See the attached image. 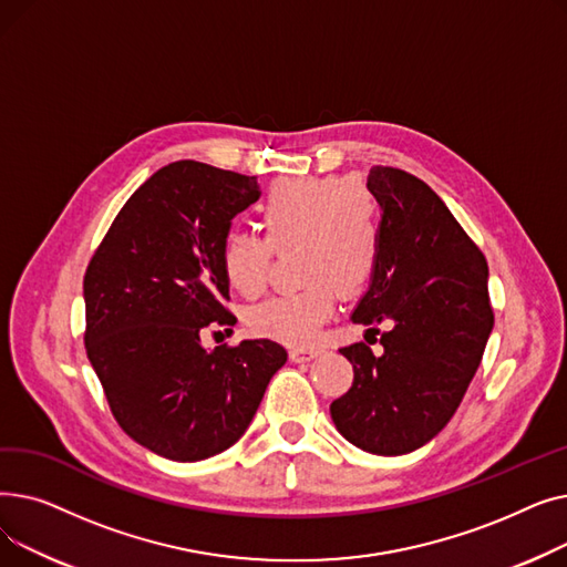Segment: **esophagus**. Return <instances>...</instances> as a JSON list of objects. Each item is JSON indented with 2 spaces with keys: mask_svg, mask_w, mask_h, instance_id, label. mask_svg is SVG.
I'll use <instances>...</instances> for the list:
<instances>
[{
  "mask_svg": "<svg viewBox=\"0 0 567 567\" xmlns=\"http://www.w3.org/2000/svg\"><path fill=\"white\" fill-rule=\"evenodd\" d=\"M321 351L317 349V347H308V349H291L289 351V359L293 361V363H306V361H312V359H317Z\"/></svg>",
  "mask_w": 567,
  "mask_h": 567,
  "instance_id": "34e87169",
  "label": "esophagus"
}]
</instances>
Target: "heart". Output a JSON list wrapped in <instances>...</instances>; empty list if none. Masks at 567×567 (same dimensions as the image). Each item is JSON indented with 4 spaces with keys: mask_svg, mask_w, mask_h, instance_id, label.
Listing matches in <instances>:
<instances>
[{
    "mask_svg": "<svg viewBox=\"0 0 567 567\" xmlns=\"http://www.w3.org/2000/svg\"><path fill=\"white\" fill-rule=\"evenodd\" d=\"M266 238L234 231L225 238L220 264L231 289L257 296L268 280L274 250L299 246V271L308 280L246 308V329L257 338L308 344L329 321L338 287L361 289L381 255V208L359 178H285L259 204Z\"/></svg>",
    "mask_w": 567,
    "mask_h": 567,
    "instance_id": "obj_1",
    "label": "heart"
}]
</instances>
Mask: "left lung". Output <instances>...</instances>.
Masks as SVG:
<instances>
[{"label": "left lung", "instance_id": "obj_1", "mask_svg": "<svg viewBox=\"0 0 567 567\" xmlns=\"http://www.w3.org/2000/svg\"><path fill=\"white\" fill-rule=\"evenodd\" d=\"M368 188L381 206V255L351 312L381 333L342 347L351 389L331 404L338 432L372 455H406L430 443L457 411L483 361L494 312L487 261L441 197L413 174L374 165Z\"/></svg>", "mask_w": 567, "mask_h": 567}]
</instances>
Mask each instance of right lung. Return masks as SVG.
Listing matches in <instances>:
<instances>
[{
  "label": "right lung",
  "mask_w": 567,
  "mask_h": 567,
  "mask_svg": "<svg viewBox=\"0 0 567 567\" xmlns=\"http://www.w3.org/2000/svg\"><path fill=\"white\" fill-rule=\"evenodd\" d=\"M255 176L176 161L131 195L86 266L84 347L122 430L152 453L199 462L248 430L287 363L274 340L202 347L234 323L220 252L231 220L259 199Z\"/></svg>",
  "instance_id": "1"
}]
</instances>
